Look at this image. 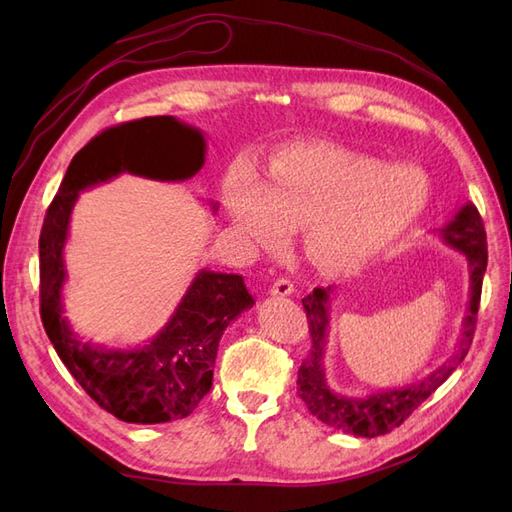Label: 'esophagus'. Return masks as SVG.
Wrapping results in <instances>:
<instances>
[{
    "mask_svg": "<svg viewBox=\"0 0 512 512\" xmlns=\"http://www.w3.org/2000/svg\"><path fill=\"white\" fill-rule=\"evenodd\" d=\"M273 297H290V294L294 292V286L290 280H284V277H280V280H275L271 290H269Z\"/></svg>",
    "mask_w": 512,
    "mask_h": 512,
    "instance_id": "34e87169",
    "label": "esophagus"
}]
</instances>
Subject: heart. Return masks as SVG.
Returning a JSON list of instances; mask_svg holds the SVG:
<instances>
[{
	"mask_svg": "<svg viewBox=\"0 0 512 512\" xmlns=\"http://www.w3.org/2000/svg\"><path fill=\"white\" fill-rule=\"evenodd\" d=\"M421 170L384 166L335 143H290L271 153L258 181L239 170L224 188L228 220L247 243L275 250L299 232V252L322 275H352L378 258L423 213Z\"/></svg>",
	"mask_w": 512,
	"mask_h": 512,
	"instance_id": "1",
	"label": "heart"
}]
</instances>
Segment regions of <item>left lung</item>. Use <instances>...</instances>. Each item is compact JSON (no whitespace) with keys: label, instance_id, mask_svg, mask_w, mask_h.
Here are the masks:
<instances>
[{"label":"left lung","instance_id":"8db88e82","mask_svg":"<svg viewBox=\"0 0 512 512\" xmlns=\"http://www.w3.org/2000/svg\"><path fill=\"white\" fill-rule=\"evenodd\" d=\"M438 235L446 245H451L453 250L461 252L468 260L470 301L466 318L461 322V337L455 352L448 356L446 363H442L436 371H431L423 380L399 386V389H382L365 397L335 393L327 382V371H324V348H327V337L331 329L329 301L335 288H314V292L303 299L309 333H312V350H309L307 359L299 367L297 391L305 401L307 410L324 425L354 433V436L361 438H376L382 436V433H389L404 423L466 359L474 339L480 290H483V275L487 269L485 224L478 209L472 203H466L455 213L451 222L438 230Z\"/></svg>","mask_w":512,"mask_h":512}]
</instances>
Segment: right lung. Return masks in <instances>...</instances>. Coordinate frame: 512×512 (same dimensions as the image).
<instances>
[{"instance_id": "add662e5", "label": "right lung", "mask_w": 512, "mask_h": 512, "mask_svg": "<svg viewBox=\"0 0 512 512\" xmlns=\"http://www.w3.org/2000/svg\"><path fill=\"white\" fill-rule=\"evenodd\" d=\"M205 136L175 117H145L98 134L72 158L40 232V316L59 359L100 408L119 421L156 425L194 412L213 382L228 324L254 305L241 275L198 271L149 344L117 350L83 342L64 316V247L79 194L130 173L185 181L205 164ZM213 211L218 205L213 203Z\"/></svg>"}]
</instances>
